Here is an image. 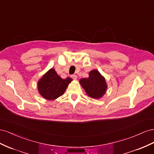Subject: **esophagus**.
Returning <instances> with one entry per match:
<instances>
[{"mask_svg":"<svg viewBox=\"0 0 154 154\" xmlns=\"http://www.w3.org/2000/svg\"><path fill=\"white\" fill-rule=\"evenodd\" d=\"M72 78L73 79H76L77 78V76L76 75H72Z\"/></svg>","mask_w":154,"mask_h":154,"instance_id":"34e87169","label":"esophagus"}]
</instances>
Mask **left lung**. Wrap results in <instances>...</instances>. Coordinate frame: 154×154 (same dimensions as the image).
Returning a JSON list of instances; mask_svg holds the SVG:
<instances>
[{
  "instance_id": "1",
  "label": "left lung",
  "mask_w": 154,
  "mask_h": 154,
  "mask_svg": "<svg viewBox=\"0 0 154 154\" xmlns=\"http://www.w3.org/2000/svg\"><path fill=\"white\" fill-rule=\"evenodd\" d=\"M80 83L88 95L91 98H100L106 92L107 85L104 78L96 69L89 73L88 78L80 80Z\"/></svg>"
}]
</instances>
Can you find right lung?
Listing matches in <instances>:
<instances>
[{
    "mask_svg": "<svg viewBox=\"0 0 154 154\" xmlns=\"http://www.w3.org/2000/svg\"><path fill=\"white\" fill-rule=\"evenodd\" d=\"M72 81L69 77L63 79L51 68L38 82V91L45 99L54 100L63 95Z\"/></svg>",
    "mask_w": 154,
    "mask_h": 154,
    "instance_id": "obj_1",
    "label": "right lung"
}]
</instances>
